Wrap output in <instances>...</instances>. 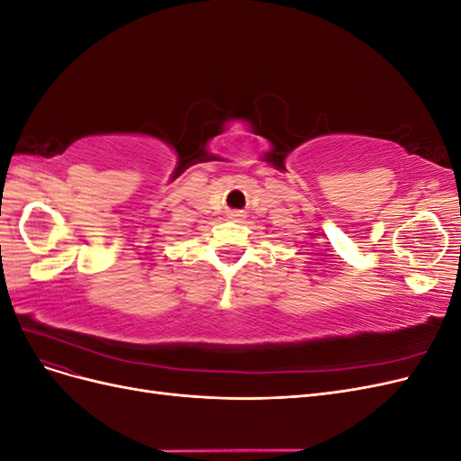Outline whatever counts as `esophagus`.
<instances>
[{
    "instance_id": "obj_1",
    "label": "esophagus",
    "mask_w": 461,
    "mask_h": 461,
    "mask_svg": "<svg viewBox=\"0 0 461 461\" xmlns=\"http://www.w3.org/2000/svg\"><path fill=\"white\" fill-rule=\"evenodd\" d=\"M232 217H239V213H236V215H232Z\"/></svg>"
}]
</instances>
